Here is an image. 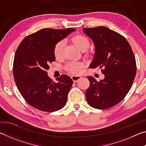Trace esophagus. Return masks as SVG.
Masks as SVG:
<instances>
[{
  "label": "esophagus",
  "instance_id": "34e87169",
  "mask_svg": "<svg viewBox=\"0 0 146 146\" xmlns=\"http://www.w3.org/2000/svg\"><path fill=\"white\" fill-rule=\"evenodd\" d=\"M82 78L80 76H76V75H74L71 76V78H72V80L74 82H76L78 80H80V79Z\"/></svg>",
  "mask_w": 146,
  "mask_h": 146
}]
</instances>
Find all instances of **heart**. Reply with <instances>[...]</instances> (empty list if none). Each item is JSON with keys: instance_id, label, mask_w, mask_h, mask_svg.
Here are the masks:
<instances>
[{"instance_id": "obj_1", "label": "heart", "mask_w": 146, "mask_h": 146, "mask_svg": "<svg viewBox=\"0 0 146 146\" xmlns=\"http://www.w3.org/2000/svg\"><path fill=\"white\" fill-rule=\"evenodd\" d=\"M72 41L76 44V46L82 51H86L90 46L89 39L86 36L82 35H76L72 38ZM64 41L60 40L56 43L53 49L54 56L56 58H60L62 55ZM84 67L83 63L80 62L72 61L68 62L66 66V70L71 73L78 74L81 72L82 68Z\"/></svg>"}]
</instances>
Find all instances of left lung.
<instances>
[{"mask_svg": "<svg viewBox=\"0 0 146 146\" xmlns=\"http://www.w3.org/2000/svg\"><path fill=\"white\" fill-rule=\"evenodd\" d=\"M83 29L95 46L90 68H101L105 76L99 82L88 76L86 100L94 108H111L123 99L133 85L137 72L134 53L126 38L117 32L104 26Z\"/></svg>", "mask_w": 146, "mask_h": 146, "instance_id": "obj_1", "label": "left lung"}]
</instances>
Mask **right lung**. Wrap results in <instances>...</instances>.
Wrapping results in <instances>:
<instances>
[{
    "label": "right lung",
    "mask_w": 146,
    "mask_h": 146,
    "mask_svg": "<svg viewBox=\"0 0 146 146\" xmlns=\"http://www.w3.org/2000/svg\"><path fill=\"white\" fill-rule=\"evenodd\" d=\"M74 31V28L42 29L27 36L17 48L13 66L15 82L32 107L51 113L65 106L72 79L62 75L55 82L48 76L47 70L55 60L54 46Z\"/></svg>",
    "instance_id": "1"
}]
</instances>
